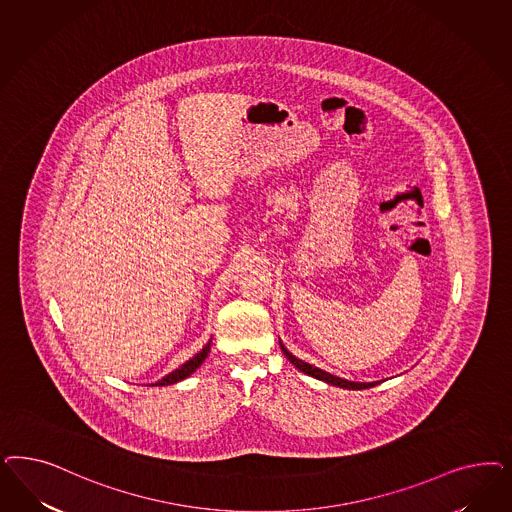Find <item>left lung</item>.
I'll use <instances>...</instances> for the list:
<instances>
[{"mask_svg": "<svg viewBox=\"0 0 512 512\" xmlns=\"http://www.w3.org/2000/svg\"><path fill=\"white\" fill-rule=\"evenodd\" d=\"M281 350L284 352V356L290 360L292 365H296L299 371H303L305 375H311L314 379L324 380V382H328L331 386H339V388H347V390H365V388H373V386H377L380 382V380H377V382H354V380L341 379V377H335V375L326 373V371H322V369H318V367H313L311 363L299 360V358H296L292 352H288L282 343Z\"/></svg>", "mask_w": 512, "mask_h": 512, "instance_id": "8db88e82", "label": "left lung"}]
</instances>
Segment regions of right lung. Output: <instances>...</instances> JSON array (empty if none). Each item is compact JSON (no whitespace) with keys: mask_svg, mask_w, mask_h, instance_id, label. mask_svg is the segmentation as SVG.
Instances as JSON below:
<instances>
[{"mask_svg":"<svg viewBox=\"0 0 512 512\" xmlns=\"http://www.w3.org/2000/svg\"><path fill=\"white\" fill-rule=\"evenodd\" d=\"M211 343H213V341H209L205 347L201 348L194 358H190L188 362L182 363L179 369L171 371L169 375H165L164 379L158 380V382H154V384H150V386H167V384H175V382H181V380L186 379V377H190V375L198 369L199 365L205 362L207 354L211 352Z\"/></svg>","mask_w":512,"mask_h":512,"instance_id":"right-lung-1","label":"right lung"}]
</instances>
